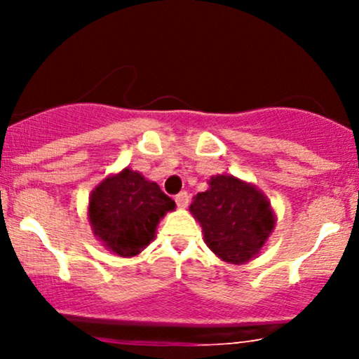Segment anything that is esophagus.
<instances>
[{
    "mask_svg": "<svg viewBox=\"0 0 359 359\" xmlns=\"http://www.w3.org/2000/svg\"><path fill=\"white\" fill-rule=\"evenodd\" d=\"M189 201H191V197H189V194L185 191L177 194V196H175V203H177V205H179V208H187Z\"/></svg>",
    "mask_w": 359,
    "mask_h": 359,
    "instance_id": "34e87169",
    "label": "esophagus"
}]
</instances>
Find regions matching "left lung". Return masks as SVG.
Listing matches in <instances>:
<instances>
[{
	"mask_svg": "<svg viewBox=\"0 0 359 359\" xmlns=\"http://www.w3.org/2000/svg\"><path fill=\"white\" fill-rule=\"evenodd\" d=\"M191 211L214 255L234 265L258 255L275 226L266 197L233 175H216L194 197Z\"/></svg>",
	"mask_w": 359,
	"mask_h": 359,
	"instance_id": "1",
	"label": "left lung"
}]
</instances>
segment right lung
Wrapping results in <instances>:
<instances>
[{"instance_id": "1", "label": "right lung", "mask_w": 359, "mask_h": 359, "mask_svg": "<svg viewBox=\"0 0 359 359\" xmlns=\"http://www.w3.org/2000/svg\"><path fill=\"white\" fill-rule=\"evenodd\" d=\"M175 203L138 172L125 168L93 191L89 221L94 234L119 257H135L155 238L160 217Z\"/></svg>"}]
</instances>
